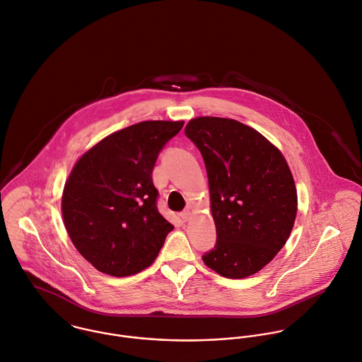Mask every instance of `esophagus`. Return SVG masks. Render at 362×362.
<instances>
[{"label":"esophagus","instance_id":"34e87169","mask_svg":"<svg viewBox=\"0 0 362 362\" xmlns=\"http://www.w3.org/2000/svg\"><path fill=\"white\" fill-rule=\"evenodd\" d=\"M190 217H192V213H190V210H183V211L180 213V218H182V221H183V222L189 221Z\"/></svg>","mask_w":362,"mask_h":362}]
</instances>
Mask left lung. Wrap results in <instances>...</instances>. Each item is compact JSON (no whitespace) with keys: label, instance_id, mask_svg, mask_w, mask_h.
<instances>
[{"label":"left lung","instance_id":"8db88e82","mask_svg":"<svg viewBox=\"0 0 362 362\" xmlns=\"http://www.w3.org/2000/svg\"><path fill=\"white\" fill-rule=\"evenodd\" d=\"M185 134L206 163L217 228L204 263L226 279L262 270L283 249L296 217V189L283 153L232 119L197 117Z\"/></svg>","mask_w":362,"mask_h":362}]
</instances>
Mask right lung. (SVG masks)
<instances>
[{"mask_svg":"<svg viewBox=\"0 0 362 362\" xmlns=\"http://www.w3.org/2000/svg\"><path fill=\"white\" fill-rule=\"evenodd\" d=\"M183 122H143L113 133L75 163L63 218L76 250L99 272L126 277L153 263L173 225L156 207L152 169Z\"/></svg>","mask_w":362,"mask_h":362,"instance_id":"obj_1","label":"right lung"}]
</instances>
